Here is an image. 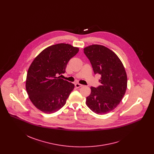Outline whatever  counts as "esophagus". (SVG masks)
I'll use <instances>...</instances> for the list:
<instances>
[{"instance_id": "obj_1", "label": "esophagus", "mask_w": 154, "mask_h": 154, "mask_svg": "<svg viewBox=\"0 0 154 154\" xmlns=\"http://www.w3.org/2000/svg\"><path fill=\"white\" fill-rule=\"evenodd\" d=\"M82 86V85L81 84H78V83H76V84H75V88H80V87H81Z\"/></svg>"}]
</instances>
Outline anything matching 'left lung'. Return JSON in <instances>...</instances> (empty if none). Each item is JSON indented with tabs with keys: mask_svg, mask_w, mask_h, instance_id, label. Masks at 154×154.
<instances>
[{
	"mask_svg": "<svg viewBox=\"0 0 154 154\" xmlns=\"http://www.w3.org/2000/svg\"><path fill=\"white\" fill-rule=\"evenodd\" d=\"M84 52L89 60L95 74H100V85L91 87L87 97L88 107L97 114H104L117 107L127 88V75L117 55L108 48L94 44L85 47Z\"/></svg>",
	"mask_w": 154,
	"mask_h": 154,
	"instance_id": "1",
	"label": "left lung"
}]
</instances>
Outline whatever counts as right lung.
Listing matches in <instances>:
<instances>
[{"instance_id": "1", "label": "right lung", "mask_w": 154, "mask_h": 154, "mask_svg": "<svg viewBox=\"0 0 154 154\" xmlns=\"http://www.w3.org/2000/svg\"><path fill=\"white\" fill-rule=\"evenodd\" d=\"M79 48L60 43L44 49L30 65L26 89L30 100L38 110L50 114L60 110L73 90L74 85L62 79L69 60Z\"/></svg>"}]
</instances>
